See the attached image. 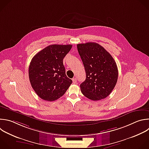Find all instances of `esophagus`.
Wrapping results in <instances>:
<instances>
[{"instance_id":"34e87169","label":"esophagus","mask_w":149,"mask_h":149,"mask_svg":"<svg viewBox=\"0 0 149 149\" xmlns=\"http://www.w3.org/2000/svg\"><path fill=\"white\" fill-rule=\"evenodd\" d=\"M72 82H73V83H74V84H76V83H77V78H72Z\"/></svg>"}]
</instances>
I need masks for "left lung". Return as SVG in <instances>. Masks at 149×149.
I'll use <instances>...</instances> for the list:
<instances>
[{
    "label": "left lung",
    "instance_id": "left-lung-1",
    "mask_svg": "<svg viewBox=\"0 0 149 149\" xmlns=\"http://www.w3.org/2000/svg\"><path fill=\"white\" fill-rule=\"evenodd\" d=\"M77 48L86 72V79L80 85L82 94L92 101L107 97L118 81L115 61L102 46L96 42L78 44Z\"/></svg>",
    "mask_w": 149,
    "mask_h": 149
}]
</instances>
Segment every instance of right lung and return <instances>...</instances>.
Listing matches in <instances>:
<instances>
[{
	"instance_id": "right-lung-1",
	"label": "right lung",
	"mask_w": 149,
	"mask_h": 149,
	"mask_svg": "<svg viewBox=\"0 0 149 149\" xmlns=\"http://www.w3.org/2000/svg\"><path fill=\"white\" fill-rule=\"evenodd\" d=\"M72 45L53 44L37 53L29 68L30 84L42 100L54 101L61 97L72 84L65 74L63 59Z\"/></svg>"
}]
</instances>
